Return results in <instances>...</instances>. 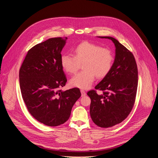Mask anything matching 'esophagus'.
<instances>
[{
  "instance_id": "esophagus-1",
  "label": "esophagus",
  "mask_w": 158,
  "mask_h": 158,
  "mask_svg": "<svg viewBox=\"0 0 158 158\" xmlns=\"http://www.w3.org/2000/svg\"><path fill=\"white\" fill-rule=\"evenodd\" d=\"M81 96L82 97H84V96H85L86 95V93L84 91V90H81Z\"/></svg>"
}]
</instances>
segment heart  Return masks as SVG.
<instances>
[{
	"label": "heart",
	"mask_w": 158,
	"mask_h": 158,
	"mask_svg": "<svg viewBox=\"0 0 158 158\" xmlns=\"http://www.w3.org/2000/svg\"><path fill=\"white\" fill-rule=\"evenodd\" d=\"M74 56L64 54L60 57L62 69L69 74H75L82 64L83 71L69 81L74 87L87 89L91 86L96 76L105 77L110 71L114 62V55L108 48L87 41L82 42L74 49Z\"/></svg>",
	"instance_id": "heart-1"
}]
</instances>
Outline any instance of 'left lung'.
Here are the masks:
<instances>
[{
	"label": "left lung",
	"mask_w": 158,
	"mask_h": 158,
	"mask_svg": "<svg viewBox=\"0 0 158 158\" xmlns=\"http://www.w3.org/2000/svg\"><path fill=\"white\" fill-rule=\"evenodd\" d=\"M99 37L111 40L116 48L110 71L95 87L103 94H98L94 90L87 93L91 99L93 121L106 128L121 123L129 114L136 99L138 72L133 54L118 40L109 36Z\"/></svg>",
	"instance_id": "1"
}]
</instances>
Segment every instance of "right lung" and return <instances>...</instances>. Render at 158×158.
Instances as JSON below:
<instances>
[{
    "mask_svg": "<svg viewBox=\"0 0 158 158\" xmlns=\"http://www.w3.org/2000/svg\"><path fill=\"white\" fill-rule=\"evenodd\" d=\"M67 37L51 38L27 52L19 71L22 98L30 114L40 123L57 126L66 122L81 97L78 88L62 91L67 82L60 64Z\"/></svg>",
    "mask_w": 158,
    "mask_h": 158,
    "instance_id": "right-lung-1",
    "label": "right lung"
}]
</instances>
